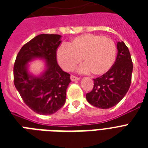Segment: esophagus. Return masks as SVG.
Masks as SVG:
<instances>
[{"mask_svg":"<svg viewBox=\"0 0 148 148\" xmlns=\"http://www.w3.org/2000/svg\"><path fill=\"white\" fill-rule=\"evenodd\" d=\"M71 81H78V80H80V77H75L74 76V75H71Z\"/></svg>","mask_w":148,"mask_h":148,"instance_id":"esophagus-1","label":"esophagus"}]
</instances>
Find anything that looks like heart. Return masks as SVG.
Here are the masks:
<instances>
[{"label": "heart", "mask_w": 148, "mask_h": 148, "mask_svg": "<svg viewBox=\"0 0 148 148\" xmlns=\"http://www.w3.org/2000/svg\"><path fill=\"white\" fill-rule=\"evenodd\" d=\"M117 48L110 38L95 34H85L62 45L57 51L60 67L71 71L81 60L84 64L79 68L81 73L92 72L101 76L109 71L116 60Z\"/></svg>", "instance_id": "obj_1"}]
</instances>
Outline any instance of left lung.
I'll return each instance as SVG.
<instances>
[{"label": "left lung", "mask_w": 148, "mask_h": 148, "mask_svg": "<svg viewBox=\"0 0 148 148\" xmlns=\"http://www.w3.org/2000/svg\"><path fill=\"white\" fill-rule=\"evenodd\" d=\"M117 55L112 67L101 77L94 79V88L86 95L87 101L96 108L108 109L119 103L128 91L133 63L128 47L117 42Z\"/></svg>", "instance_id": "1"}]
</instances>
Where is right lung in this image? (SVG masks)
I'll return each mask as SVG.
<instances>
[{"mask_svg":"<svg viewBox=\"0 0 148 148\" xmlns=\"http://www.w3.org/2000/svg\"><path fill=\"white\" fill-rule=\"evenodd\" d=\"M58 34H39L25 44L14 65V83L24 102L34 112L49 115L65 103L70 74L57 62V49L61 40ZM35 58L46 60V70L39 77L27 71V64Z\"/></svg>","mask_w":148,"mask_h":148,"instance_id":"obj_1","label":"right lung"}]
</instances>
